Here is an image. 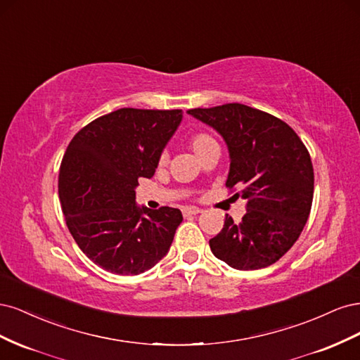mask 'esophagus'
Here are the masks:
<instances>
[{
    "mask_svg": "<svg viewBox=\"0 0 360 360\" xmlns=\"http://www.w3.org/2000/svg\"><path fill=\"white\" fill-rule=\"evenodd\" d=\"M181 212H183V216H184V217H188V216H191V214H198V213H201V210L197 209V207H183Z\"/></svg>",
    "mask_w": 360,
    "mask_h": 360,
    "instance_id": "34e87169",
    "label": "esophagus"
}]
</instances>
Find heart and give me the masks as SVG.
I'll return each mask as SVG.
<instances>
[{"label":"heart","instance_id":"b5f03b06","mask_svg":"<svg viewBox=\"0 0 360 360\" xmlns=\"http://www.w3.org/2000/svg\"><path fill=\"white\" fill-rule=\"evenodd\" d=\"M188 144H189L191 150L193 151V155L197 156L198 159L205 153V151H209L210 148L219 147V146H217V143H216V139L212 138L210 135H207V134H193L189 138ZM165 159H167V156L162 155L160 162H165Z\"/></svg>","mask_w":360,"mask_h":360}]
</instances>
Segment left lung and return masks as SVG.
I'll return each instance as SVG.
<instances>
[{
  "mask_svg": "<svg viewBox=\"0 0 360 360\" xmlns=\"http://www.w3.org/2000/svg\"><path fill=\"white\" fill-rule=\"evenodd\" d=\"M225 141L230 155L226 186L242 189L246 213L225 216L210 238L216 258L237 270L263 269L297 240L312 205L314 169L307 147L282 120L242 103L189 110Z\"/></svg>",
  "mask_w": 360,
  "mask_h": 360,
  "instance_id": "obj_1",
  "label": "left lung"
}]
</instances>
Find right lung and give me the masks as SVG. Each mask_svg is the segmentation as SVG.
I'll return each mask as SVG.
<instances>
[{
	"mask_svg": "<svg viewBox=\"0 0 360 360\" xmlns=\"http://www.w3.org/2000/svg\"><path fill=\"white\" fill-rule=\"evenodd\" d=\"M183 120L181 110L122 108L73 136L63 156L58 195L75 242L94 264L139 275L168 254L179 209L138 205V179H151Z\"/></svg>",
	"mask_w": 360,
	"mask_h": 360,
	"instance_id": "1",
	"label": "right lung"
}]
</instances>
